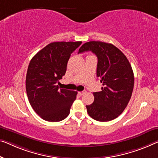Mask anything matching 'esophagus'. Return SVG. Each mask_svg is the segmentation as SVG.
I'll return each instance as SVG.
<instances>
[{
	"label": "esophagus",
	"mask_w": 158,
	"mask_h": 158,
	"mask_svg": "<svg viewBox=\"0 0 158 158\" xmlns=\"http://www.w3.org/2000/svg\"><path fill=\"white\" fill-rule=\"evenodd\" d=\"M84 93H85V91H79L78 94H79V96H81V95H83Z\"/></svg>",
	"instance_id": "34e87169"
}]
</instances>
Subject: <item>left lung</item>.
<instances>
[{
  "instance_id": "8db88e82",
  "label": "left lung",
  "mask_w": 158,
  "mask_h": 158,
  "mask_svg": "<svg viewBox=\"0 0 158 158\" xmlns=\"http://www.w3.org/2000/svg\"><path fill=\"white\" fill-rule=\"evenodd\" d=\"M91 51L98 58L96 75L103 84L102 91L94 92V101L86 106L94 120L106 122L121 114L130 101L134 75L128 59L114 44L100 41L84 43L78 53Z\"/></svg>"
}]
</instances>
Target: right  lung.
I'll return each instance as SVG.
<instances>
[{
	"instance_id": "add662e5",
	"label": "right lung",
	"mask_w": 158,
	"mask_h": 158,
	"mask_svg": "<svg viewBox=\"0 0 158 158\" xmlns=\"http://www.w3.org/2000/svg\"><path fill=\"white\" fill-rule=\"evenodd\" d=\"M81 44L52 42L30 61L25 81L28 100L37 114L45 121H61L69 114L77 91L60 89L56 84L65 74L71 54Z\"/></svg>"
}]
</instances>
